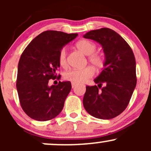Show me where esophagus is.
<instances>
[{"instance_id":"1","label":"esophagus","mask_w":151,"mask_h":151,"mask_svg":"<svg viewBox=\"0 0 151 151\" xmlns=\"http://www.w3.org/2000/svg\"><path fill=\"white\" fill-rule=\"evenodd\" d=\"M77 85V84H75V83H72V88H74Z\"/></svg>"}]
</instances>
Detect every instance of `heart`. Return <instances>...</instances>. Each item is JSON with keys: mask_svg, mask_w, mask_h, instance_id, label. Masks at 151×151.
Listing matches in <instances>:
<instances>
[{"mask_svg": "<svg viewBox=\"0 0 151 151\" xmlns=\"http://www.w3.org/2000/svg\"><path fill=\"white\" fill-rule=\"evenodd\" d=\"M77 49L80 50L84 55H89L88 60L90 63L97 67H101L104 65V58L99 53L95 52L97 46L92 41L89 40H81L76 43ZM58 62L61 67H65L67 65V54L65 47L60 50L58 55ZM94 71L91 67H86L82 69H72L64 74V77L66 80L70 81L72 83H82L88 79L93 77Z\"/></svg>", "mask_w": 151, "mask_h": 151, "instance_id": "b5f03b06", "label": "heart"}]
</instances>
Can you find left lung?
Returning a JSON list of instances; mask_svg holds the SVG:
<instances>
[{"instance_id": "left-lung-1", "label": "left lung", "mask_w": 151, "mask_h": 151, "mask_svg": "<svg viewBox=\"0 0 151 151\" xmlns=\"http://www.w3.org/2000/svg\"><path fill=\"white\" fill-rule=\"evenodd\" d=\"M84 37L101 44L106 59L104 70L94 79L98 86H86L83 105L93 117L113 119L126 109L136 87L134 54L120 35L107 27L89 31Z\"/></svg>"}]
</instances>
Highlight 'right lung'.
<instances>
[{
    "instance_id": "add662e5",
    "label": "right lung",
    "mask_w": 151,
    "mask_h": 151,
    "mask_svg": "<svg viewBox=\"0 0 151 151\" xmlns=\"http://www.w3.org/2000/svg\"><path fill=\"white\" fill-rule=\"evenodd\" d=\"M78 35L47 30L35 37L20 56L16 87L24 112L34 120L49 121L56 117L72 89L70 81L48 86L50 79H59L58 55L64 45Z\"/></svg>"
}]
</instances>
